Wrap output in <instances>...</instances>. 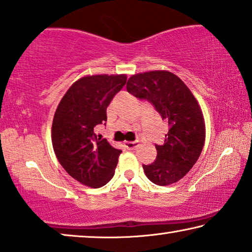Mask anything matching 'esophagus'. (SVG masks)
Instances as JSON below:
<instances>
[{
	"mask_svg": "<svg viewBox=\"0 0 252 252\" xmlns=\"http://www.w3.org/2000/svg\"><path fill=\"white\" fill-rule=\"evenodd\" d=\"M139 145V141H126L125 146L127 148V150H136Z\"/></svg>",
	"mask_w": 252,
	"mask_h": 252,
	"instance_id": "obj_1",
	"label": "esophagus"
}]
</instances>
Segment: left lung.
Returning <instances> with one entry per match:
<instances>
[{
	"mask_svg": "<svg viewBox=\"0 0 252 252\" xmlns=\"http://www.w3.org/2000/svg\"><path fill=\"white\" fill-rule=\"evenodd\" d=\"M126 90L151 101L170 126L164 144L155 145L157 160L143 165L145 175L160 186L179 182L195 164L204 146L205 123L196 98L169 70L134 74L127 80Z\"/></svg>",
	"mask_w": 252,
	"mask_h": 252,
	"instance_id": "left-lung-1",
	"label": "left lung"
}]
</instances>
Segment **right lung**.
<instances>
[{
    "label": "right lung",
    "instance_id": "right-lung-1",
    "mask_svg": "<svg viewBox=\"0 0 252 252\" xmlns=\"http://www.w3.org/2000/svg\"><path fill=\"white\" fill-rule=\"evenodd\" d=\"M126 82V74L83 76L70 86L56 109L51 127L55 154L82 185L99 189L114 176L122 151L94 130L107 121V106Z\"/></svg>",
    "mask_w": 252,
    "mask_h": 252
}]
</instances>
